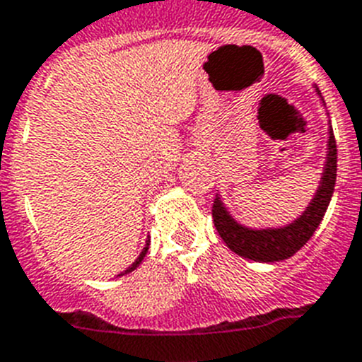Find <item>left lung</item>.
I'll return each mask as SVG.
<instances>
[{"label":"left lung","instance_id":"left-lung-1","mask_svg":"<svg viewBox=\"0 0 362 362\" xmlns=\"http://www.w3.org/2000/svg\"><path fill=\"white\" fill-rule=\"evenodd\" d=\"M337 180V141L333 136V129H329L327 139L326 167L322 173L320 186L309 202L308 209L300 215L294 223L281 228H263V230H252V228L239 224L232 215L228 214L218 195L214 200V223L218 235L226 243V247L238 256L247 257L261 263H274L294 256L305 243L311 239L320 221L326 215L329 200L333 197Z\"/></svg>","mask_w":362,"mask_h":362}]
</instances>
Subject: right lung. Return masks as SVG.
Masks as SVG:
<instances>
[{
    "mask_svg": "<svg viewBox=\"0 0 362 362\" xmlns=\"http://www.w3.org/2000/svg\"><path fill=\"white\" fill-rule=\"evenodd\" d=\"M148 243H151V241H148V239H147V243H145V248H144V250H141V254H139V256H138V259H136L134 263H132V265L129 267V269H127V270H123V272H121L119 276H123V274H129V272H132V270H134V269H138V267H139V263H141V261H144L145 254H147V250H148Z\"/></svg>",
    "mask_w": 362,
    "mask_h": 362,
    "instance_id": "add662e5",
    "label": "right lung"
}]
</instances>
